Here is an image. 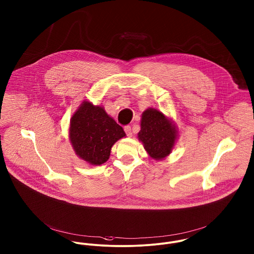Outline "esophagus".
I'll return each mask as SVG.
<instances>
[{
  "mask_svg": "<svg viewBox=\"0 0 254 254\" xmlns=\"http://www.w3.org/2000/svg\"><path fill=\"white\" fill-rule=\"evenodd\" d=\"M124 131H125V133L127 134L128 136H132V129H131V126H129V125L125 126V127H124Z\"/></svg>",
  "mask_w": 254,
  "mask_h": 254,
  "instance_id": "1",
  "label": "esophagus"
}]
</instances>
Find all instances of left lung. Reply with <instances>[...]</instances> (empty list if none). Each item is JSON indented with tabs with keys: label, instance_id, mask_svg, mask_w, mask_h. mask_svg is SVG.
<instances>
[{
	"label": "left lung",
	"instance_id": "8db88e82",
	"mask_svg": "<svg viewBox=\"0 0 254 254\" xmlns=\"http://www.w3.org/2000/svg\"><path fill=\"white\" fill-rule=\"evenodd\" d=\"M177 136L176 126L162 112L149 108L142 113L137 137L152 159L159 161L169 156Z\"/></svg>",
	"mask_w": 254,
	"mask_h": 254
}]
</instances>
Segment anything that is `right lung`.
Segmentation results:
<instances>
[{
    "mask_svg": "<svg viewBox=\"0 0 254 254\" xmlns=\"http://www.w3.org/2000/svg\"><path fill=\"white\" fill-rule=\"evenodd\" d=\"M123 128L100 106L84 101L70 120L69 138L76 155L92 166L110 158L113 145L125 136Z\"/></svg>",
    "mask_w": 254,
    "mask_h": 254,
    "instance_id": "obj_1",
    "label": "right lung"
}]
</instances>
